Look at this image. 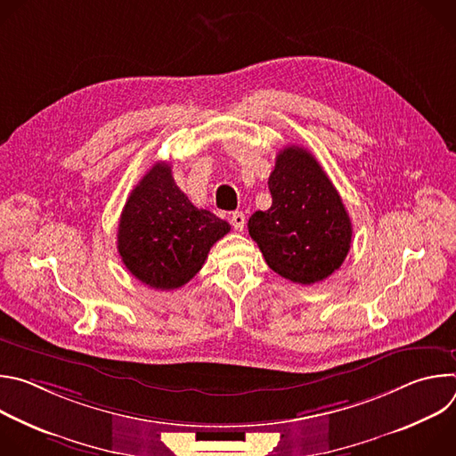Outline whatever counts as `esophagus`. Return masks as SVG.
Segmentation results:
<instances>
[{"instance_id": "obj_1", "label": "esophagus", "mask_w": 456, "mask_h": 456, "mask_svg": "<svg viewBox=\"0 0 456 456\" xmlns=\"http://www.w3.org/2000/svg\"><path fill=\"white\" fill-rule=\"evenodd\" d=\"M231 224L236 231H241L243 225H245V215L241 211H234L232 216H231Z\"/></svg>"}]
</instances>
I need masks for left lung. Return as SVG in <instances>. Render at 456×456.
Wrapping results in <instances>:
<instances>
[{
	"mask_svg": "<svg viewBox=\"0 0 456 456\" xmlns=\"http://www.w3.org/2000/svg\"><path fill=\"white\" fill-rule=\"evenodd\" d=\"M273 206L248 218V234L267 265L285 280L312 285L338 271L350 250L352 222L315 157L287 146L269 176Z\"/></svg>",
	"mask_w": 456,
	"mask_h": 456,
	"instance_id": "1",
	"label": "left lung"
}]
</instances>
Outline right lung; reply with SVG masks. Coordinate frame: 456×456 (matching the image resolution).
<instances>
[{
    "instance_id": "right-lung-1",
    "label": "right lung",
    "mask_w": 456,
    "mask_h": 456,
    "mask_svg": "<svg viewBox=\"0 0 456 456\" xmlns=\"http://www.w3.org/2000/svg\"><path fill=\"white\" fill-rule=\"evenodd\" d=\"M229 231L225 220L189 202L167 162H157L126 200L117 248L139 281L173 290L202 269L211 247Z\"/></svg>"
}]
</instances>
